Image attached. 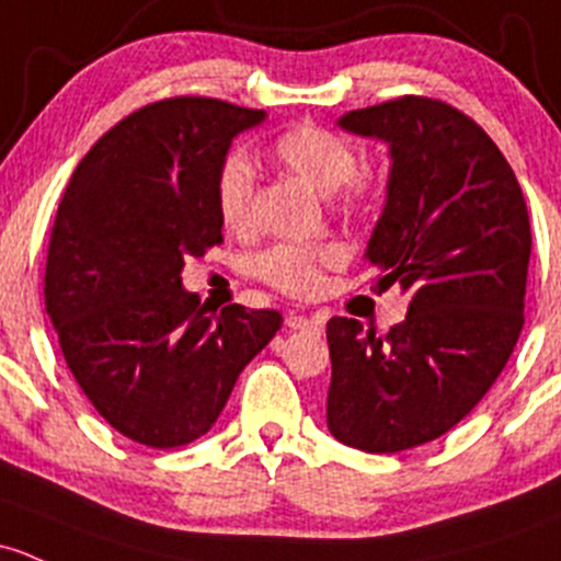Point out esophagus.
Wrapping results in <instances>:
<instances>
[{"label":"esophagus","mask_w":561,"mask_h":561,"mask_svg":"<svg viewBox=\"0 0 561 561\" xmlns=\"http://www.w3.org/2000/svg\"><path fill=\"white\" fill-rule=\"evenodd\" d=\"M285 325L290 330H322L325 320L322 317H304V314H287Z\"/></svg>","instance_id":"esophagus-1"}]
</instances>
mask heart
<instances>
[{
    "mask_svg": "<svg viewBox=\"0 0 561 561\" xmlns=\"http://www.w3.org/2000/svg\"><path fill=\"white\" fill-rule=\"evenodd\" d=\"M271 156L282 169L309 182L322 196L344 193L346 206L363 204L370 196V180L357 174V152L344 137L330 128L304 123L279 134L271 145ZM257 174L241 150L222 158L215 176V206L228 231H247L252 226ZM344 252L333 241H282L268 247L252 261V271L265 285L293 298L314 296L322 274L341 263Z\"/></svg>",
    "mask_w": 561,
    "mask_h": 561,
    "instance_id": "1",
    "label": "heart"
}]
</instances>
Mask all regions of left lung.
Here are the masks:
<instances>
[{"label": "left lung", "mask_w": 561, "mask_h": 561, "mask_svg": "<svg viewBox=\"0 0 561 561\" xmlns=\"http://www.w3.org/2000/svg\"><path fill=\"white\" fill-rule=\"evenodd\" d=\"M339 126L389 147L365 261L381 287L409 293V314L387 335L350 317L328 322V430L394 454L449 433L503 374L524 325L529 215L497 145L449 104L403 96Z\"/></svg>", "instance_id": "left-lung-1"}]
</instances>
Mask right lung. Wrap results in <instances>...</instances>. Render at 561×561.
I'll use <instances>...</instances> for the list:
<instances>
[{
  "instance_id": "obj_1",
  "label": "right lung",
  "mask_w": 561,
  "mask_h": 561,
  "mask_svg": "<svg viewBox=\"0 0 561 561\" xmlns=\"http://www.w3.org/2000/svg\"><path fill=\"white\" fill-rule=\"evenodd\" d=\"M263 110L156 102L110 128L75 169L50 233L45 306L64 359L112 427L152 449L202 438L282 314L206 309L187 257L222 241L215 176Z\"/></svg>"
}]
</instances>
